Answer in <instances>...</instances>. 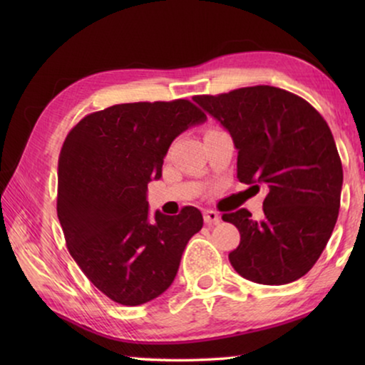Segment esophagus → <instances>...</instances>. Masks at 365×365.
Instances as JSON below:
<instances>
[{"instance_id":"1","label":"esophagus","mask_w":365,"mask_h":365,"mask_svg":"<svg viewBox=\"0 0 365 365\" xmlns=\"http://www.w3.org/2000/svg\"><path fill=\"white\" fill-rule=\"evenodd\" d=\"M219 221H221V216H219V212L212 211V209H207V211H204V222H206L207 226L217 224Z\"/></svg>"}]
</instances>
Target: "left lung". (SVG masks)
Wrapping results in <instances>:
<instances>
[{"mask_svg":"<svg viewBox=\"0 0 365 365\" xmlns=\"http://www.w3.org/2000/svg\"><path fill=\"white\" fill-rule=\"evenodd\" d=\"M194 101L231 134L239 181L267 191L261 219L247 209L222 214L241 234L232 267L266 286L297 281L317 262L341 207L342 163L327 123L306 99L274 86Z\"/></svg>","mask_w":365,"mask_h":365,"instance_id":"left-lung-1","label":"left lung"}]
</instances>
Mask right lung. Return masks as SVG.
Masks as SVG:
<instances>
[{
	"mask_svg": "<svg viewBox=\"0 0 365 365\" xmlns=\"http://www.w3.org/2000/svg\"><path fill=\"white\" fill-rule=\"evenodd\" d=\"M206 121L187 99L114 104L84 116L58 161V219L68 251L104 296L139 306L166 291L202 214L149 217L148 182L159 179L169 146Z\"/></svg>",
	"mask_w": 365,
	"mask_h": 365,
	"instance_id": "1",
	"label": "right lung"
}]
</instances>
